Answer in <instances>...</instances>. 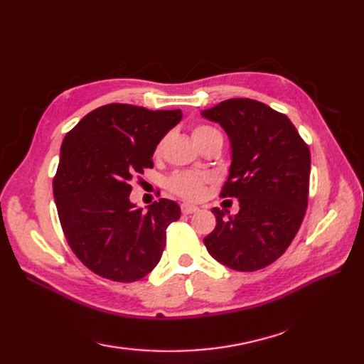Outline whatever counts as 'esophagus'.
I'll list each match as a JSON object with an SVG mask.
<instances>
[{"label":"esophagus","mask_w":364,"mask_h":364,"mask_svg":"<svg viewBox=\"0 0 364 364\" xmlns=\"http://www.w3.org/2000/svg\"><path fill=\"white\" fill-rule=\"evenodd\" d=\"M181 209H182L183 214H193V213L199 211V208H197L196 205H191V203H182Z\"/></svg>","instance_id":"34e87169"}]
</instances>
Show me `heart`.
I'll list each match as a JSON object with an SVG mask.
<instances>
[{
	"label": "heart",
	"instance_id": "b5f03b06",
	"mask_svg": "<svg viewBox=\"0 0 364 364\" xmlns=\"http://www.w3.org/2000/svg\"><path fill=\"white\" fill-rule=\"evenodd\" d=\"M220 132L208 124H197L193 127V139L197 142H200L209 136L213 135H218ZM164 142L161 141L159 144L156 146L155 153L159 155L161 150H162ZM209 181V178L206 174H200V173H193V171H179V173H174L170 181H168V186L173 193H176L178 196L183 197V199H200L205 193V183Z\"/></svg>",
	"mask_w": 364,
	"mask_h": 364
}]
</instances>
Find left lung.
Wrapping results in <instances>:
<instances>
[{"label": "left lung", "mask_w": 364, "mask_h": 364, "mask_svg": "<svg viewBox=\"0 0 364 364\" xmlns=\"http://www.w3.org/2000/svg\"><path fill=\"white\" fill-rule=\"evenodd\" d=\"M225 129L232 161L220 197H237L240 211L225 217L203 238L209 255L229 269L253 272L287 250L305 215L310 149L291 121L250 98H230L202 111Z\"/></svg>", "instance_id": "8db88e82"}]
</instances>
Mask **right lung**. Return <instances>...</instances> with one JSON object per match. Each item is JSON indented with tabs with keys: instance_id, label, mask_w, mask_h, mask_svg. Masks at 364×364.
Listing matches in <instances>:
<instances>
[{
	"instance_id": "right-lung-1",
	"label": "right lung",
	"mask_w": 364,
	"mask_h": 364,
	"mask_svg": "<svg viewBox=\"0 0 364 364\" xmlns=\"http://www.w3.org/2000/svg\"><path fill=\"white\" fill-rule=\"evenodd\" d=\"M181 119V109L111 103L85 115L63 138L54 202L70 247L98 277L134 282L159 262L165 229L179 220L181 208L159 199L142 211L129 200L130 181L153 167L159 141Z\"/></svg>"
}]
</instances>
